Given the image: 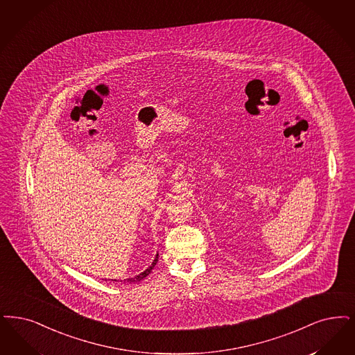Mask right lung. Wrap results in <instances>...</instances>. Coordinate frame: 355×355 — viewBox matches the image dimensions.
Returning <instances> with one entry per match:
<instances>
[{
	"label": "right lung",
	"mask_w": 355,
	"mask_h": 355,
	"mask_svg": "<svg viewBox=\"0 0 355 355\" xmlns=\"http://www.w3.org/2000/svg\"><path fill=\"white\" fill-rule=\"evenodd\" d=\"M157 261H158V254H157L156 257H155V260L152 261V264L146 268V270H144V272H141L140 275H137V276H135V277H130V279H127L125 282L129 284H136V283H140L141 280H144L150 272H152V270L155 268V266L157 264ZM116 282V280H114Z\"/></svg>",
	"instance_id": "1"
}]
</instances>
